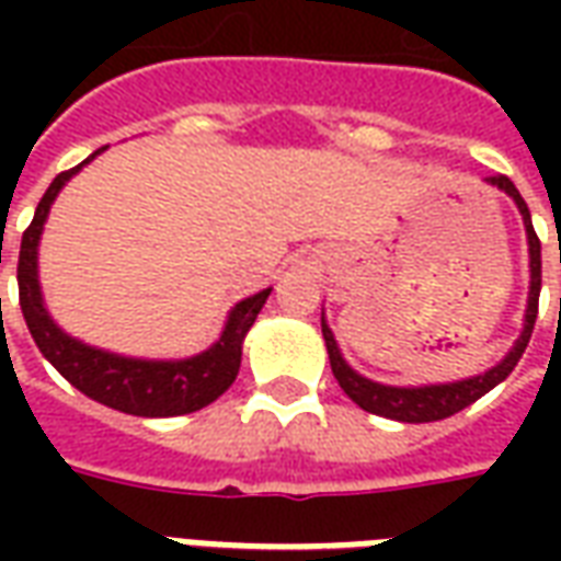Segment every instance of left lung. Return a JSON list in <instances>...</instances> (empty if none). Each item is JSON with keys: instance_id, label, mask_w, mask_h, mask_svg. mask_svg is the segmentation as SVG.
<instances>
[{"instance_id": "1", "label": "left lung", "mask_w": 561, "mask_h": 561, "mask_svg": "<svg viewBox=\"0 0 561 561\" xmlns=\"http://www.w3.org/2000/svg\"><path fill=\"white\" fill-rule=\"evenodd\" d=\"M486 183L502 188L517 204L519 216H523V228H526V240H529V300H526V318H523V330H519L514 348L499 364L490 366L486 373H481V376L459 378V381H447V385L397 388V385H378L373 378L354 373L352 366L345 364V357H342L333 330L328 328V321L321 316V333H324V345H328L330 354V369H333V376L340 381V388L348 393V400L357 402L364 412L381 414V417L402 423L445 421L450 414L462 412L474 400H481L483 393H490L495 385H502L514 373V366L523 357V352H526V345L531 340V330H535V318H538V297H541V240H538V233L531 228L529 207L519 197L517 185L511 183L507 176H502V173L486 176Z\"/></svg>"}]
</instances>
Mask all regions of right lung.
Wrapping results in <instances>:
<instances>
[{"label": "right lung", "mask_w": 561, "mask_h": 561, "mask_svg": "<svg viewBox=\"0 0 561 561\" xmlns=\"http://www.w3.org/2000/svg\"><path fill=\"white\" fill-rule=\"evenodd\" d=\"M102 149H95L83 164H90ZM71 168L56 176L50 188L44 192L35 209V219L23 231L18 261V285H20V309L26 318L32 340L38 352L54 364L59 376L71 381L80 393L90 400L102 402L116 412L138 414V417H173V414H192L204 409L213 400H219L225 390L231 388L233 378L240 373L243 357V340L249 328L255 324L261 306L267 304L273 288L245 297L233 304L228 312L221 336L207 352L183 360H140V357H123V354L102 352L95 345L68 336L66 330L56 324L42 297L38 282V240H42L44 221L54 207L59 188L83 168Z\"/></svg>", "instance_id": "add662e5"}]
</instances>
